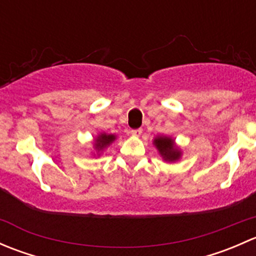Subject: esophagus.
<instances>
[{"label":"esophagus","mask_w":256,"mask_h":256,"mask_svg":"<svg viewBox=\"0 0 256 256\" xmlns=\"http://www.w3.org/2000/svg\"><path fill=\"white\" fill-rule=\"evenodd\" d=\"M141 134H142V130H141V128H136V130L131 131V135L135 136V138H140Z\"/></svg>","instance_id":"esophagus-1"}]
</instances>
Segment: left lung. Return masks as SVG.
<instances>
[{"label":"left lung","instance_id":"8db88e82","mask_svg":"<svg viewBox=\"0 0 256 256\" xmlns=\"http://www.w3.org/2000/svg\"><path fill=\"white\" fill-rule=\"evenodd\" d=\"M154 144L158 150L160 154L164 161L174 162L180 158V150L174 144V141L167 136H156L154 140Z\"/></svg>","mask_w":256,"mask_h":256}]
</instances>
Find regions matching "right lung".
<instances>
[{
	"instance_id": "obj_1",
	"label": "right lung",
	"mask_w": 256,
	"mask_h": 256,
	"mask_svg": "<svg viewBox=\"0 0 256 256\" xmlns=\"http://www.w3.org/2000/svg\"><path fill=\"white\" fill-rule=\"evenodd\" d=\"M116 136L115 135H112V134H100V135H98V138H95V144H94V147L95 150H96V152H102V150L106 148L108 146H109L110 144H112V141H115Z\"/></svg>"
}]
</instances>
